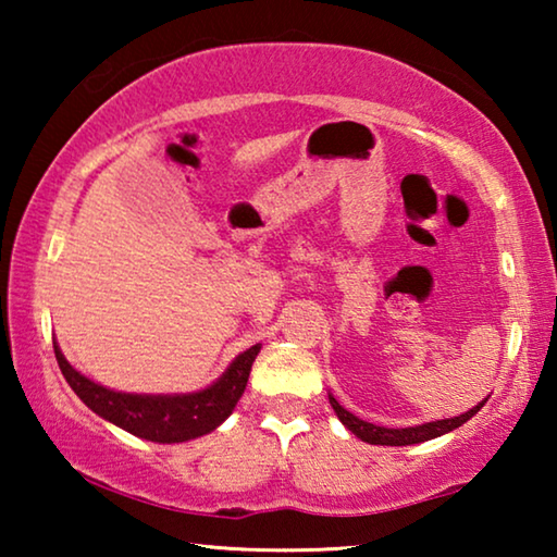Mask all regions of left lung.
<instances>
[{
	"mask_svg": "<svg viewBox=\"0 0 557 557\" xmlns=\"http://www.w3.org/2000/svg\"><path fill=\"white\" fill-rule=\"evenodd\" d=\"M329 403H332L334 412L338 414V420L344 422V425L354 432L358 440L369 442V445H388V447H405V445H418V442H428L432 437H440L445 435V432H451L465 425V422L471 418V414H476L479 410L484 408L482 400L476 405V408L467 410L465 414H459V418H449V420H437V422H425V425H414V428H400V430H393V428H379L373 425V422H366L361 418H356V414L348 412L346 408L338 405V400L334 395H329Z\"/></svg>",
	"mask_w": 557,
	"mask_h": 557,
	"instance_id": "8db88e82",
	"label": "left lung"
}]
</instances>
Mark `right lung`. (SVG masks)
<instances>
[{
    "label": "right lung",
    "instance_id": "add662e5",
    "mask_svg": "<svg viewBox=\"0 0 557 557\" xmlns=\"http://www.w3.org/2000/svg\"><path fill=\"white\" fill-rule=\"evenodd\" d=\"M55 361L63 379L69 381L73 393L88 405L92 412L100 418L115 422L117 428L132 432V435L162 442V445H172V442H186L194 437H201L221 425V422L233 412L235 403L248 385V375L252 369V361L260 351L258 346H250L243 351L231 369L225 371L211 388L191 395H132V393H115L102 385L92 383L86 375H81L73 366L65 361L61 348L53 344Z\"/></svg>",
    "mask_w": 557,
    "mask_h": 557
}]
</instances>
